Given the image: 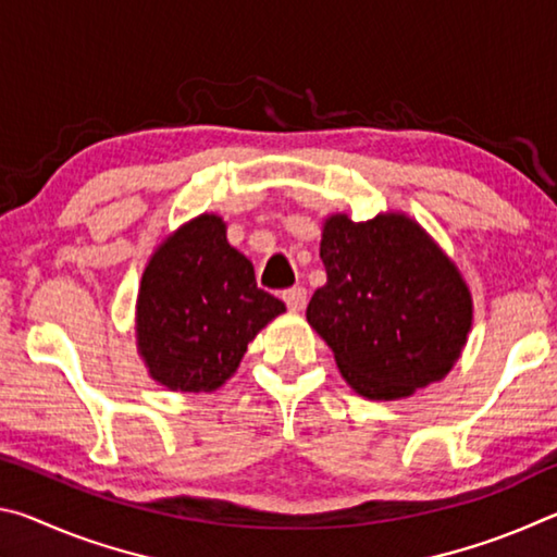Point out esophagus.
Here are the masks:
<instances>
[{
	"instance_id": "esophagus-1",
	"label": "esophagus",
	"mask_w": 557,
	"mask_h": 557,
	"mask_svg": "<svg viewBox=\"0 0 557 557\" xmlns=\"http://www.w3.org/2000/svg\"><path fill=\"white\" fill-rule=\"evenodd\" d=\"M282 299H285V305L292 309V312H299V309H305L307 305V289L305 287H289L282 292Z\"/></svg>"
}]
</instances>
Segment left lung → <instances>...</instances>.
I'll return each instance as SVG.
<instances>
[{
  "label": "left lung",
  "instance_id": "8db88e82",
  "mask_svg": "<svg viewBox=\"0 0 557 557\" xmlns=\"http://www.w3.org/2000/svg\"><path fill=\"white\" fill-rule=\"evenodd\" d=\"M319 258L326 285L312 295L307 322L356 393L395 400L451 369L471 326V297L418 223L398 213L361 223L332 215Z\"/></svg>",
  "mask_w": 557,
  "mask_h": 557
}]
</instances>
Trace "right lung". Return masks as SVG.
Returning <instances> with one entry per match:
<instances>
[{
	"instance_id": "right-lung-1",
	"label": "right lung",
	"mask_w": 557,
	"mask_h": 557,
	"mask_svg": "<svg viewBox=\"0 0 557 557\" xmlns=\"http://www.w3.org/2000/svg\"><path fill=\"white\" fill-rule=\"evenodd\" d=\"M285 301L260 289L252 262L225 240L219 215H199L162 243L143 275L137 342L169 391H213Z\"/></svg>"
}]
</instances>
